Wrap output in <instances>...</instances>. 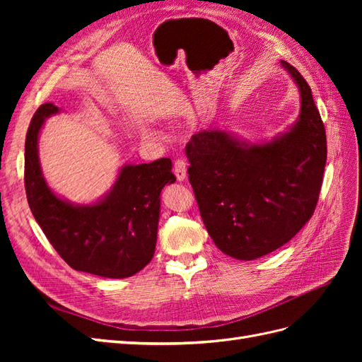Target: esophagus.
<instances>
[{"label": "esophagus", "instance_id": "1", "mask_svg": "<svg viewBox=\"0 0 362 362\" xmlns=\"http://www.w3.org/2000/svg\"><path fill=\"white\" fill-rule=\"evenodd\" d=\"M173 173L178 181H184L185 178H187V164H185V161L182 158H178L177 161H175Z\"/></svg>", "mask_w": 362, "mask_h": 362}]
</instances>
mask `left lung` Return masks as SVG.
<instances>
[{
	"label": "left lung",
	"mask_w": 362,
	"mask_h": 362,
	"mask_svg": "<svg viewBox=\"0 0 362 362\" xmlns=\"http://www.w3.org/2000/svg\"><path fill=\"white\" fill-rule=\"evenodd\" d=\"M300 92L288 131L250 145L222 129H204L185 146L201 217L223 254L250 261L276 250L310 221L322 189L326 133L308 83L281 62Z\"/></svg>",
	"instance_id": "obj_1"
}]
</instances>
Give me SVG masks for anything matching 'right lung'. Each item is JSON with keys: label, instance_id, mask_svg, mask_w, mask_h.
Returning a JSON list of instances; mask_svg holds the SVG:
<instances>
[{"label": "right lung", "instance_id": "right-lung-1", "mask_svg": "<svg viewBox=\"0 0 362 362\" xmlns=\"http://www.w3.org/2000/svg\"><path fill=\"white\" fill-rule=\"evenodd\" d=\"M56 113L54 104L40 105L27 131L24 182L30 210L72 269L103 278L133 276L154 257L160 193L177 180L172 161L125 164L104 198L90 205L71 204L48 187L39 161V133Z\"/></svg>", "mask_w": 362, "mask_h": 362}]
</instances>
